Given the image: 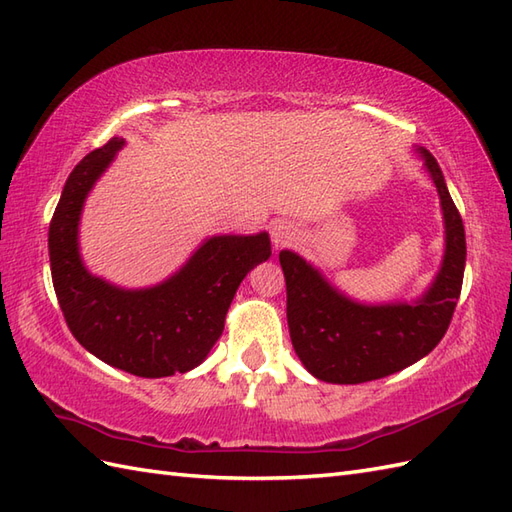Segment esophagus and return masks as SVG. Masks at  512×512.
Instances as JSON below:
<instances>
[{"instance_id":"34e87169","label":"esophagus","mask_w":512,"mask_h":512,"mask_svg":"<svg viewBox=\"0 0 512 512\" xmlns=\"http://www.w3.org/2000/svg\"><path fill=\"white\" fill-rule=\"evenodd\" d=\"M296 235H298V231L292 222H274L270 229V238H272L274 248H283L287 244H292L296 240Z\"/></svg>"}]
</instances>
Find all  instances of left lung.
<instances>
[{
    "label": "left lung",
    "mask_w": 512,
    "mask_h": 512,
    "mask_svg": "<svg viewBox=\"0 0 512 512\" xmlns=\"http://www.w3.org/2000/svg\"><path fill=\"white\" fill-rule=\"evenodd\" d=\"M415 151L437 188L445 229L441 268L422 296L411 303H359L298 253H279L292 346L318 381L359 385L396 374L424 359L448 331L463 285L465 229L437 160L424 147Z\"/></svg>",
    "instance_id": "1"
}]
</instances>
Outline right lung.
Masks as SVG:
<instances>
[{
	"instance_id": "obj_1",
	"label": "right lung",
	"mask_w": 512,
	"mask_h": 512,
	"mask_svg": "<svg viewBox=\"0 0 512 512\" xmlns=\"http://www.w3.org/2000/svg\"><path fill=\"white\" fill-rule=\"evenodd\" d=\"M123 138H112L73 168L49 225L51 279L73 337L90 355L142 378L186 374L225 329L240 283L272 255L266 231L212 235L162 283L127 290L95 277L80 253V220L97 179Z\"/></svg>"
}]
</instances>
